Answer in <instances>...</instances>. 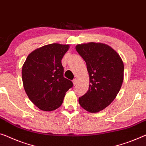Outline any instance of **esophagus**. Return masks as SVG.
<instances>
[{"label": "esophagus", "instance_id": "1", "mask_svg": "<svg viewBox=\"0 0 146 146\" xmlns=\"http://www.w3.org/2000/svg\"><path fill=\"white\" fill-rule=\"evenodd\" d=\"M72 82H73L74 86H76V85L78 84V80H77V79H74V80L72 81Z\"/></svg>", "mask_w": 146, "mask_h": 146}]
</instances>
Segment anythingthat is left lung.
Listing matches in <instances>:
<instances>
[{"instance_id":"left-lung-1","label":"left lung","mask_w":146,"mask_h":146,"mask_svg":"<svg viewBox=\"0 0 146 146\" xmlns=\"http://www.w3.org/2000/svg\"><path fill=\"white\" fill-rule=\"evenodd\" d=\"M76 50L86 61L89 76V89L79 98V103L86 111L96 113L115 98L123 82L124 64L119 55L107 44H78Z\"/></svg>"}]
</instances>
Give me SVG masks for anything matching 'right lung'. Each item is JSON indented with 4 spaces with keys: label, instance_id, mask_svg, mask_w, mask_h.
Masks as SVG:
<instances>
[{
    "label": "right lung",
    "instance_id": "right-lung-1",
    "mask_svg": "<svg viewBox=\"0 0 146 146\" xmlns=\"http://www.w3.org/2000/svg\"><path fill=\"white\" fill-rule=\"evenodd\" d=\"M70 46L51 44L32 51L22 67L24 89L40 110L50 111L61 106L66 92L73 86L64 78L61 60Z\"/></svg>",
    "mask_w": 146,
    "mask_h": 146
}]
</instances>
